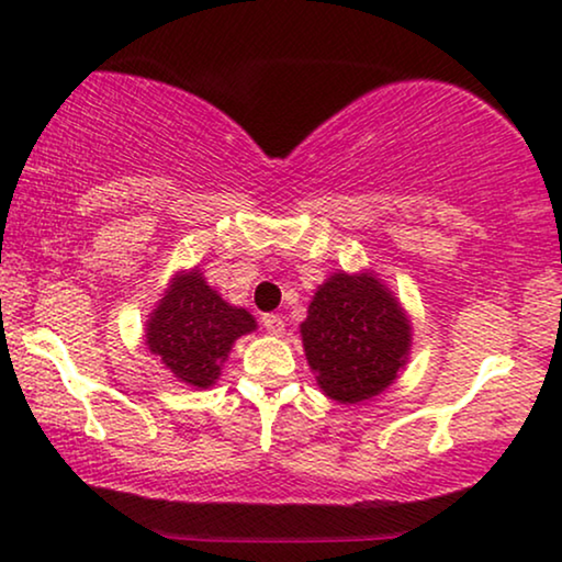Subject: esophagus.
Returning <instances> with one entry per match:
<instances>
[{"instance_id":"esophagus-1","label":"esophagus","mask_w":562,"mask_h":562,"mask_svg":"<svg viewBox=\"0 0 562 562\" xmlns=\"http://www.w3.org/2000/svg\"><path fill=\"white\" fill-rule=\"evenodd\" d=\"M260 322H263V327H266V333L268 335H281L283 333V317L281 314H263V317H260Z\"/></svg>"}]
</instances>
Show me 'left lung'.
Masks as SVG:
<instances>
[{
	"label": "left lung",
	"mask_w": 562,
	"mask_h": 562,
	"mask_svg": "<svg viewBox=\"0 0 562 562\" xmlns=\"http://www.w3.org/2000/svg\"><path fill=\"white\" fill-rule=\"evenodd\" d=\"M412 327L391 291L373 276L335 273L302 322V340L329 398L356 404L394 383L409 352Z\"/></svg>",
	"instance_id": "left-lung-1"
}]
</instances>
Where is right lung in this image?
<instances>
[{
  "instance_id": "add662e5",
  "label": "right lung",
  "mask_w": 562,
  "mask_h": 562,
  "mask_svg": "<svg viewBox=\"0 0 562 562\" xmlns=\"http://www.w3.org/2000/svg\"><path fill=\"white\" fill-rule=\"evenodd\" d=\"M252 329V314L222 302L202 273L189 271L176 276L150 314L145 337L150 352L160 356L176 379L206 389L217 381L233 342Z\"/></svg>"
}]
</instances>
